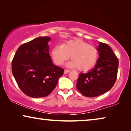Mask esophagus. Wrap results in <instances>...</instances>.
I'll return each mask as SVG.
<instances>
[{"mask_svg":"<svg viewBox=\"0 0 131 131\" xmlns=\"http://www.w3.org/2000/svg\"><path fill=\"white\" fill-rule=\"evenodd\" d=\"M69 72H70L69 70H67V69H65V70H64V74H67V73H69Z\"/></svg>","mask_w":131,"mask_h":131,"instance_id":"esophagus-1","label":"esophagus"}]
</instances>
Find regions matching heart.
<instances>
[{"label": "heart", "instance_id": "obj_1", "mask_svg": "<svg viewBox=\"0 0 131 131\" xmlns=\"http://www.w3.org/2000/svg\"><path fill=\"white\" fill-rule=\"evenodd\" d=\"M51 55L53 62L57 65H61L71 55L72 60L67 64V66L78 67L80 70H88L95 64L98 51L94 46L86 42L81 40H73L63 45L53 46Z\"/></svg>", "mask_w": 131, "mask_h": 131}]
</instances>
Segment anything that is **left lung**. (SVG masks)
Wrapping results in <instances>:
<instances>
[{"mask_svg":"<svg viewBox=\"0 0 131 131\" xmlns=\"http://www.w3.org/2000/svg\"><path fill=\"white\" fill-rule=\"evenodd\" d=\"M99 58L95 67L79 74L76 87L87 97H95L110 90L117 79L119 60L108 45L100 42Z\"/></svg>","mask_w":131,"mask_h":131,"instance_id":"8db88e82","label":"left lung"}]
</instances>
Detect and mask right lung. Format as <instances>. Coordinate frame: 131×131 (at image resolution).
<instances>
[{"label": "right lung", "mask_w": 131, "mask_h": 131, "mask_svg": "<svg viewBox=\"0 0 131 131\" xmlns=\"http://www.w3.org/2000/svg\"><path fill=\"white\" fill-rule=\"evenodd\" d=\"M49 37H37L18 48L12 61V72L26 95L45 97L51 94L64 70L52 63Z\"/></svg>", "instance_id": "obj_1"}]
</instances>
